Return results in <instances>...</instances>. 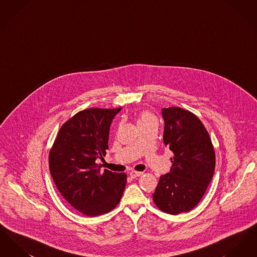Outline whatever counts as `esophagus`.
<instances>
[{
  "instance_id": "1",
  "label": "esophagus",
  "mask_w": 257,
  "mask_h": 257,
  "mask_svg": "<svg viewBox=\"0 0 257 257\" xmlns=\"http://www.w3.org/2000/svg\"><path fill=\"white\" fill-rule=\"evenodd\" d=\"M143 174H144V172H142V171H130V176H131L132 178H136V177H139V176H141V175H143Z\"/></svg>"
}]
</instances>
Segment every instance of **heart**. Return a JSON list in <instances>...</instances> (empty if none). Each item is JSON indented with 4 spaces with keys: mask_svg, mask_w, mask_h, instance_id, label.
Returning a JSON list of instances; mask_svg holds the SVG:
<instances>
[{
    "mask_svg": "<svg viewBox=\"0 0 257 257\" xmlns=\"http://www.w3.org/2000/svg\"><path fill=\"white\" fill-rule=\"evenodd\" d=\"M151 122H156V118L153 114H151L148 111H143L140 114V117H139V120H138V125Z\"/></svg>",
    "mask_w": 257,
    "mask_h": 257,
    "instance_id": "1",
    "label": "heart"
}]
</instances>
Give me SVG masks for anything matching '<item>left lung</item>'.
<instances>
[{
    "label": "left lung",
    "mask_w": 257,
    "mask_h": 257,
    "mask_svg": "<svg viewBox=\"0 0 257 257\" xmlns=\"http://www.w3.org/2000/svg\"><path fill=\"white\" fill-rule=\"evenodd\" d=\"M164 144L173 152L170 173L160 177L153 201L161 211L189 212L204 196L212 180L216 156L211 138L195 113L179 107L164 108Z\"/></svg>",
    "instance_id": "1"
}]
</instances>
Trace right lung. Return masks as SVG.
Returning <instances> with one entry per match:
<instances>
[{
	"mask_svg": "<svg viewBox=\"0 0 257 257\" xmlns=\"http://www.w3.org/2000/svg\"><path fill=\"white\" fill-rule=\"evenodd\" d=\"M121 110H81L62 126L49 152L53 180L64 199L87 217L109 213L119 203L127 175L95 163L108 149L110 123Z\"/></svg>",
	"mask_w": 257,
	"mask_h": 257,
	"instance_id": "add662e5",
	"label": "right lung"
}]
</instances>
